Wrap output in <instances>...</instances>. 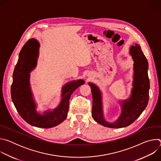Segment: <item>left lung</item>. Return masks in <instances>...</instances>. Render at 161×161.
Listing matches in <instances>:
<instances>
[{"label": "left lung", "mask_w": 161, "mask_h": 161, "mask_svg": "<svg viewBox=\"0 0 161 161\" xmlns=\"http://www.w3.org/2000/svg\"><path fill=\"white\" fill-rule=\"evenodd\" d=\"M129 52L134 60L133 87L130 97L120 103L121 114L115 122L110 123L104 119L101 92L95 84L88 83L93 98L92 115L96 122L107 127L122 128L130 125L140 116L148 104L150 88L148 61L137 44L132 46Z\"/></svg>", "instance_id": "obj_1"}]
</instances>
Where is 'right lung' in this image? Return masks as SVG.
Returning a JSON list of instances; mask_svg holds the SVG:
<instances>
[{"mask_svg": "<svg viewBox=\"0 0 161 161\" xmlns=\"http://www.w3.org/2000/svg\"><path fill=\"white\" fill-rule=\"evenodd\" d=\"M40 44L35 39H29L21 50L13 75L11 95L13 104L21 117L32 126L51 128L62 123L67 117L69 101L73 92L85 83L78 80L66 83L62 88V99L53 110L42 114L36 111L37 105L30 86V73L37 65Z\"/></svg>", "mask_w": 161, "mask_h": 161, "instance_id": "right-lung-1", "label": "right lung"}]
</instances>
